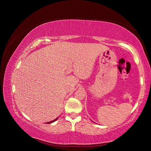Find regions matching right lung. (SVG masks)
Here are the masks:
<instances>
[{
    "instance_id": "1",
    "label": "right lung",
    "mask_w": 151,
    "mask_h": 151,
    "mask_svg": "<svg viewBox=\"0 0 151 151\" xmlns=\"http://www.w3.org/2000/svg\"><path fill=\"white\" fill-rule=\"evenodd\" d=\"M58 119V117H57L56 119H55L54 120H53V121H50V122H48V123H47V124H49V123H53V122H54V121H56Z\"/></svg>"
}]
</instances>
